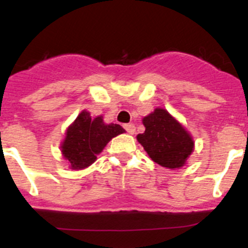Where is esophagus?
<instances>
[{
  "label": "esophagus",
  "mask_w": 248,
  "mask_h": 248,
  "mask_svg": "<svg viewBox=\"0 0 248 248\" xmlns=\"http://www.w3.org/2000/svg\"><path fill=\"white\" fill-rule=\"evenodd\" d=\"M124 129H125L126 133H129V134H134L135 133L134 124H125V125H124Z\"/></svg>",
  "instance_id": "obj_1"
}]
</instances>
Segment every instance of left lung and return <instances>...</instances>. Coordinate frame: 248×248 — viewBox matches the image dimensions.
Here are the masks:
<instances>
[{
    "label": "left lung",
    "mask_w": 248,
    "mask_h": 248,
    "mask_svg": "<svg viewBox=\"0 0 248 248\" xmlns=\"http://www.w3.org/2000/svg\"><path fill=\"white\" fill-rule=\"evenodd\" d=\"M143 124L145 131L137 139L149 156L164 168H181L194 150V141L180 123L157 108L144 118Z\"/></svg>",
    "instance_id": "1"
}]
</instances>
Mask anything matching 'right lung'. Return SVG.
Segmentation results:
<instances>
[{
    "mask_svg": "<svg viewBox=\"0 0 248 248\" xmlns=\"http://www.w3.org/2000/svg\"><path fill=\"white\" fill-rule=\"evenodd\" d=\"M124 131L118 124H104L102 117L92 119L88 111H82L68 128L62 144L63 156L69 161L71 168H87L95 161L111 138Z\"/></svg>",
    "mask_w": 248,
    "mask_h": 248,
    "instance_id": "right-lung-1",
    "label": "right lung"
}]
</instances>
